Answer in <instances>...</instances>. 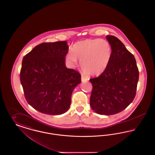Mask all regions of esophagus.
Wrapping results in <instances>:
<instances>
[{"label":"esophagus","instance_id":"34e87169","mask_svg":"<svg viewBox=\"0 0 155 155\" xmlns=\"http://www.w3.org/2000/svg\"><path fill=\"white\" fill-rule=\"evenodd\" d=\"M88 80H89V78L88 77H85V76H84L83 75H81V81H82V82L88 81Z\"/></svg>","mask_w":155,"mask_h":155}]
</instances>
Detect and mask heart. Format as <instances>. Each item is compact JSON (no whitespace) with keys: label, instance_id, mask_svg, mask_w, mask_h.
<instances>
[{"label":"heart","instance_id":"heart-1","mask_svg":"<svg viewBox=\"0 0 155 155\" xmlns=\"http://www.w3.org/2000/svg\"><path fill=\"white\" fill-rule=\"evenodd\" d=\"M112 55L110 43L99 39H86L74 44L67 54L69 62L74 66L80 60L82 70L89 75L102 74L108 66Z\"/></svg>","mask_w":155,"mask_h":155}]
</instances>
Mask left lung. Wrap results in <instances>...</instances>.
<instances>
[{"label": "left lung", "mask_w": 155, "mask_h": 155, "mask_svg": "<svg viewBox=\"0 0 155 155\" xmlns=\"http://www.w3.org/2000/svg\"><path fill=\"white\" fill-rule=\"evenodd\" d=\"M112 48L110 63L92 85L90 106L101 115H113L124 110L136 95L139 71L133 54L117 37L107 35Z\"/></svg>", "instance_id": "8db88e82"}]
</instances>
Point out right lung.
Wrapping results in <instances>:
<instances>
[{
	"label": "right lung",
	"mask_w": 155,
	"mask_h": 155,
	"mask_svg": "<svg viewBox=\"0 0 155 155\" xmlns=\"http://www.w3.org/2000/svg\"><path fill=\"white\" fill-rule=\"evenodd\" d=\"M66 41L42 43L22 59L20 82L26 101L35 110L60 115L68 110L81 74L67 68Z\"/></svg>",
	"instance_id": "1"
}]
</instances>
